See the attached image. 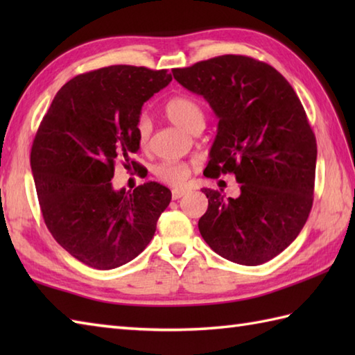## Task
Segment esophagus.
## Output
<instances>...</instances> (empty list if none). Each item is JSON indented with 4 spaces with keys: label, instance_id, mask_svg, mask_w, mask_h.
Segmentation results:
<instances>
[{
    "label": "esophagus",
    "instance_id": "esophagus-1",
    "mask_svg": "<svg viewBox=\"0 0 355 355\" xmlns=\"http://www.w3.org/2000/svg\"><path fill=\"white\" fill-rule=\"evenodd\" d=\"M184 193H186V189H172V200L182 198Z\"/></svg>",
    "mask_w": 355,
    "mask_h": 355
}]
</instances>
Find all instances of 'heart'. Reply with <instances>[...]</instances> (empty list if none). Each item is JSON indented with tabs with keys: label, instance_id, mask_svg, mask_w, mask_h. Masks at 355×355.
<instances>
[{
	"label": "heart",
	"instance_id": "b5f03b06",
	"mask_svg": "<svg viewBox=\"0 0 355 355\" xmlns=\"http://www.w3.org/2000/svg\"><path fill=\"white\" fill-rule=\"evenodd\" d=\"M164 112L173 125H177L183 130L195 132L197 130H202L205 126V110L198 101H195L191 96H175L168 101L164 107ZM153 125L148 116L141 114L135 123V134L140 146H146L149 140ZM192 164L186 162H163L155 168V175L160 182L172 186L183 184L191 175Z\"/></svg>",
	"mask_w": 355,
	"mask_h": 355
}]
</instances>
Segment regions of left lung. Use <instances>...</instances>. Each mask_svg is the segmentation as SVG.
Returning a JSON list of instances; mask_svg holds the SVG:
<instances>
[{
    "label": "left lung",
    "instance_id": "1",
    "mask_svg": "<svg viewBox=\"0 0 355 355\" xmlns=\"http://www.w3.org/2000/svg\"><path fill=\"white\" fill-rule=\"evenodd\" d=\"M172 74L220 119L205 175L233 173L241 186L238 198L202 189L209 198L198 221L202 239L243 266L273 259L297 238L313 207L318 145L297 94L273 67L243 55Z\"/></svg>",
    "mask_w": 355,
    "mask_h": 355
}]
</instances>
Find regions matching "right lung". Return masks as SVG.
<instances>
[{
  "mask_svg": "<svg viewBox=\"0 0 355 355\" xmlns=\"http://www.w3.org/2000/svg\"><path fill=\"white\" fill-rule=\"evenodd\" d=\"M168 70L111 65L59 89L35 135L30 164L47 229L73 258L97 270L123 266L153 239L171 191L149 182L114 191L116 163L135 169V123Z\"/></svg>",
  "mask_w": 355,
  "mask_h": 355,
  "instance_id": "1",
  "label": "right lung"
}]
</instances>
